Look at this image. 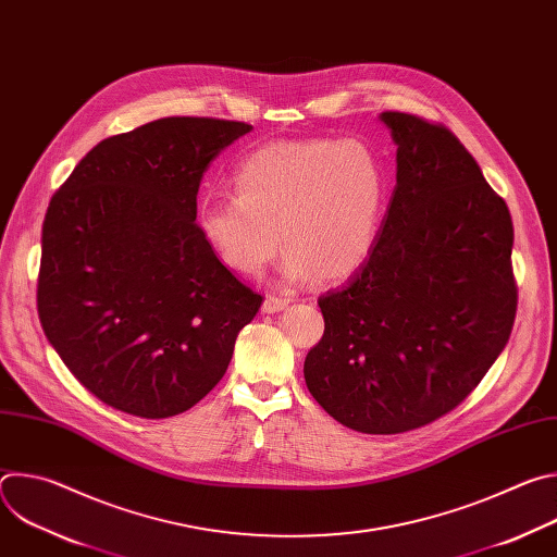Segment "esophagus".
Here are the masks:
<instances>
[{
    "label": "esophagus",
    "mask_w": 557,
    "mask_h": 557,
    "mask_svg": "<svg viewBox=\"0 0 557 557\" xmlns=\"http://www.w3.org/2000/svg\"><path fill=\"white\" fill-rule=\"evenodd\" d=\"M286 306H288V299H286V297L269 295V297L264 299V304H262V310H264V312H280V310H284Z\"/></svg>",
    "instance_id": "1"
}]
</instances>
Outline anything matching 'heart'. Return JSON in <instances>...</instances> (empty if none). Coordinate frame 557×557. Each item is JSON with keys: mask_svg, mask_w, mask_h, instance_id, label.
Masks as SVG:
<instances>
[{"mask_svg": "<svg viewBox=\"0 0 557 557\" xmlns=\"http://www.w3.org/2000/svg\"><path fill=\"white\" fill-rule=\"evenodd\" d=\"M237 194L198 205L207 245L235 273L258 275L282 247L286 277L339 280L370 256L385 176L361 140L308 138L260 147L235 172Z\"/></svg>", "mask_w": 557, "mask_h": 557, "instance_id": "1", "label": "heart"}]
</instances>
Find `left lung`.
Instances as JSON below:
<instances>
[{
  "label": "left lung",
  "mask_w": 557,
  "mask_h": 557,
  "mask_svg": "<svg viewBox=\"0 0 557 557\" xmlns=\"http://www.w3.org/2000/svg\"><path fill=\"white\" fill-rule=\"evenodd\" d=\"M396 187L357 275L320 297L304 379L342 425L401 434L460 406L509 342L518 288L507 202L441 123L383 112Z\"/></svg>",
  "instance_id": "left-lung-1"
}]
</instances>
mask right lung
Returning a JSON list of instances; mask_svg holds the SVG:
<instances>
[{"mask_svg": "<svg viewBox=\"0 0 557 557\" xmlns=\"http://www.w3.org/2000/svg\"><path fill=\"white\" fill-rule=\"evenodd\" d=\"M253 127L170 116L92 147L41 231V329L97 399L140 419L194 408L262 306L196 224L213 158Z\"/></svg>", "mask_w": 557, "mask_h": 557, "instance_id": "obj_1", "label": "right lung"}]
</instances>
